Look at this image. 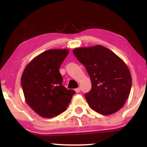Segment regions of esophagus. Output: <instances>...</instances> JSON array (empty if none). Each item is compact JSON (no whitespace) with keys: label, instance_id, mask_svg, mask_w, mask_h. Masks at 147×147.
<instances>
[{"label":"esophagus","instance_id":"34e87169","mask_svg":"<svg viewBox=\"0 0 147 147\" xmlns=\"http://www.w3.org/2000/svg\"><path fill=\"white\" fill-rule=\"evenodd\" d=\"M75 91H76V92H77V93H79V92H80V88H76V89H75Z\"/></svg>","mask_w":147,"mask_h":147}]
</instances>
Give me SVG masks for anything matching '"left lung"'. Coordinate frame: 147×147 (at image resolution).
<instances>
[{"instance_id":"left-lung-1","label":"left lung","mask_w":147,"mask_h":147,"mask_svg":"<svg viewBox=\"0 0 147 147\" xmlns=\"http://www.w3.org/2000/svg\"><path fill=\"white\" fill-rule=\"evenodd\" d=\"M73 53L91 79L92 90L85 94L90 108L105 116L118 112L131 89L128 66L111 50L100 45L75 48Z\"/></svg>"}]
</instances>
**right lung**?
<instances>
[{
    "label": "right lung",
    "instance_id": "obj_1",
    "mask_svg": "<svg viewBox=\"0 0 147 147\" xmlns=\"http://www.w3.org/2000/svg\"><path fill=\"white\" fill-rule=\"evenodd\" d=\"M69 51L49 49L33 58L21 76L25 102L43 118H51L67 109L75 92L62 85L59 67Z\"/></svg>",
    "mask_w": 147,
    "mask_h": 147
}]
</instances>
